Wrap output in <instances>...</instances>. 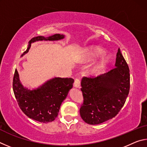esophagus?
I'll return each instance as SVG.
<instances>
[{"instance_id": "1", "label": "esophagus", "mask_w": 147, "mask_h": 147, "mask_svg": "<svg viewBox=\"0 0 147 147\" xmlns=\"http://www.w3.org/2000/svg\"><path fill=\"white\" fill-rule=\"evenodd\" d=\"M74 86L76 88H80V80L79 78L75 79V81H74Z\"/></svg>"}]
</instances>
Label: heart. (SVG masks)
<instances>
[{"instance_id": "1", "label": "heart", "mask_w": 147, "mask_h": 147, "mask_svg": "<svg viewBox=\"0 0 147 147\" xmlns=\"http://www.w3.org/2000/svg\"><path fill=\"white\" fill-rule=\"evenodd\" d=\"M104 50L99 47H91L86 51V59L88 60H91L95 57L98 56L102 53ZM109 58L108 56L103 55L99 59V60L94 65L93 69V73H97L101 69H102L109 61Z\"/></svg>"}]
</instances>
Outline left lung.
Segmentation results:
<instances>
[{
  "label": "left lung",
  "mask_w": 147,
  "mask_h": 147,
  "mask_svg": "<svg viewBox=\"0 0 147 147\" xmlns=\"http://www.w3.org/2000/svg\"><path fill=\"white\" fill-rule=\"evenodd\" d=\"M81 86L84 102L80 114L86 123L94 125L115 117L130 91V70L120 49L115 67L96 78L83 77Z\"/></svg>",
  "instance_id": "1"
}]
</instances>
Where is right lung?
Returning <instances> with one entry per match:
<instances>
[{"label":"right lung","instance_id":"obj_1","mask_svg":"<svg viewBox=\"0 0 147 147\" xmlns=\"http://www.w3.org/2000/svg\"><path fill=\"white\" fill-rule=\"evenodd\" d=\"M63 34H56L49 37L37 36L28 42L26 51L22 56L28 53L31 44L40 41H58L63 39ZM74 80L71 78H54L47 80L38 88L29 89L24 87L19 80L17 69L13 80V89L19 106L30 119L40 122L49 123L55 120L59 108L69 91L73 86Z\"/></svg>","mask_w":147,"mask_h":147}]
</instances>
